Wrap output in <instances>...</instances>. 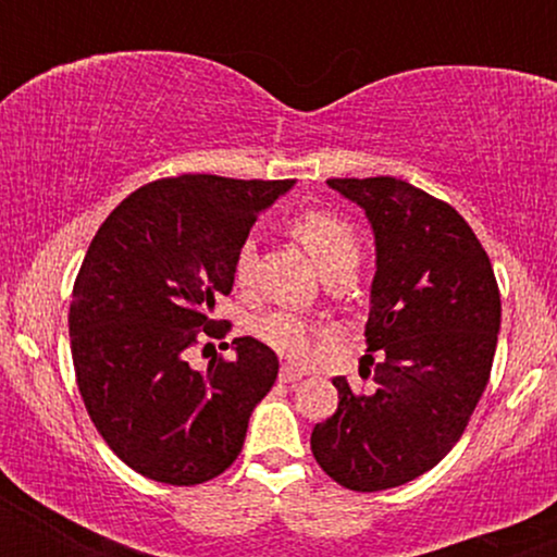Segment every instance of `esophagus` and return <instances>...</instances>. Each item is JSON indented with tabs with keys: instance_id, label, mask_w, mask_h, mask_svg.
<instances>
[{
	"instance_id": "obj_1",
	"label": "esophagus",
	"mask_w": 557,
	"mask_h": 557,
	"mask_svg": "<svg viewBox=\"0 0 557 557\" xmlns=\"http://www.w3.org/2000/svg\"><path fill=\"white\" fill-rule=\"evenodd\" d=\"M305 369H299V367H294V363H285L283 369H280V383H288V385H294V383H299L301 377H305Z\"/></svg>"
}]
</instances>
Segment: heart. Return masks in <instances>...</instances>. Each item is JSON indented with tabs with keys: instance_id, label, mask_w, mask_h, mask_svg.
<instances>
[{
	"instance_id": "b5f03b06",
	"label": "heart",
	"mask_w": 557,
	"mask_h": 557,
	"mask_svg": "<svg viewBox=\"0 0 557 557\" xmlns=\"http://www.w3.org/2000/svg\"><path fill=\"white\" fill-rule=\"evenodd\" d=\"M290 234L305 245L320 269L331 274L334 269L356 267L358 261V234L347 221L329 210H307L290 221ZM252 280V243H243L234 256V285L247 288ZM258 339L267 342L283 356H305L310 350V325L290 312H267L252 323Z\"/></svg>"
}]
</instances>
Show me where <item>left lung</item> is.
<instances>
[{
  "label": "left lung",
  "instance_id": "1",
  "mask_svg": "<svg viewBox=\"0 0 557 557\" xmlns=\"http://www.w3.org/2000/svg\"><path fill=\"white\" fill-rule=\"evenodd\" d=\"M329 185L367 210L377 243L361 367L374 387L331 380L339 404L310 445L339 485L387 491L434 469L463 436L491 380L502 294L485 247L447 201L396 177Z\"/></svg>",
  "mask_w": 557,
  "mask_h": 557
}]
</instances>
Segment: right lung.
<instances>
[{"label": "right lung", "mask_w": 557, "mask_h": 557, "mask_svg": "<svg viewBox=\"0 0 557 557\" xmlns=\"http://www.w3.org/2000/svg\"><path fill=\"white\" fill-rule=\"evenodd\" d=\"M294 180L180 174L128 194L99 226L70 305L72 363L94 425L126 466L164 485H201L243 453L252 407L277 380V356L237 336V358L190 369L232 294L234 256L258 212Z\"/></svg>", "instance_id": "1"}]
</instances>
